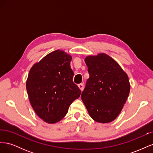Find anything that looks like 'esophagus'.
I'll list each match as a JSON object with an SVG mask.
<instances>
[{"label":"esophagus","mask_w":153,"mask_h":153,"mask_svg":"<svg viewBox=\"0 0 153 153\" xmlns=\"http://www.w3.org/2000/svg\"><path fill=\"white\" fill-rule=\"evenodd\" d=\"M78 87L80 88V90L82 91L83 90H84V85H83L82 84H78Z\"/></svg>","instance_id":"1"}]
</instances>
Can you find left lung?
<instances>
[{"mask_svg":"<svg viewBox=\"0 0 153 153\" xmlns=\"http://www.w3.org/2000/svg\"><path fill=\"white\" fill-rule=\"evenodd\" d=\"M89 78L81 97L90 116L101 123L112 122L121 112L130 91L127 74L105 53L85 59Z\"/></svg>","mask_w":153,"mask_h":153,"instance_id":"obj_1","label":"left lung"}]
</instances>
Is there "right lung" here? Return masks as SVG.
Returning a JSON list of instances; mask_svg holds the SVG:
<instances>
[{
  "instance_id": "add662e5",
  "label": "right lung",
  "mask_w": 153,
  "mask_h": 153,
  "mask_svg": "<svg viewBox=\"0 0 153 153\" xmlns=\"http://www.w3.org/2000/svg\"><path fill=\"white\" fill-rule=\"evenodd\" d=\"M71 59L70 55L57 50L30 69L26 82L30 102L36 114L48 123L61 121L69 105L80 96L81 90L73 81Z\"/></svg>"
}]
</instances>
